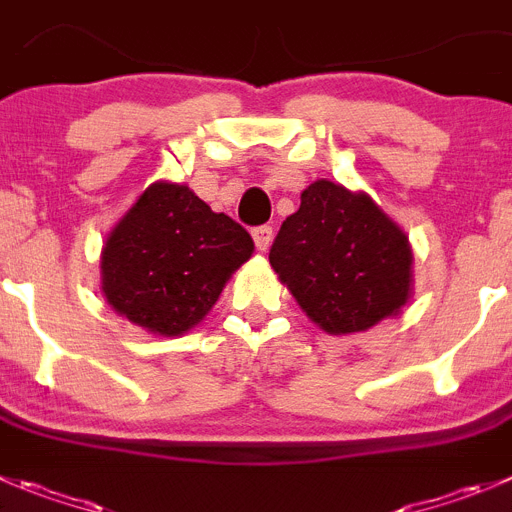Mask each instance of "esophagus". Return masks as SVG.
Listing matches in <instances>:
<instances>
[{
  "label": "esophagus",
  "instance_id": "1",
  "mask_svg": "<svg viewBox=\"0 0 512 512\" xmlns=\"http://www.w3.org/2000/svg\"><path fill=\"white\" fill-rule=\"evenodd\" d=\"M252 240H255L257 250L265 252L267 247L272 245V227H267V224H262V227H255V229H252Z\"/></svg>",
  "mask_w": 512,
  "mask_h": 512
}]
</instances>
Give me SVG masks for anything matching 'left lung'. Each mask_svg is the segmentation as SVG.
<instances>
[{"label": "left lung", "mask_w": 512, "mask_h": 512, "mask_svg": "<svg viewBox=\"0 0 512 512\" xmlns=\"http://www.w3.org/2000/svg\"><path fill=\"white\" fill-rule=\"evenodd\" d=\"M270 265L326 333L369 331L412 295V247L364 191L318 179L270 247Z\"/></svg>", "instance_id": "1"}]
</instances>
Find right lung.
I'll use <instances>...</instances> for the list:
<instances>
[{
	"mask_svg": "<svg viewBox=\"0 0 512 512\" xmlns=\"http://www.w3.org/2000/svg\"><path fill=\"white\" fill-rule=\"evenodd\" d=\"M252 250L242 224L212 212L189 186L156 181L108 234L100 288L136 326L181 336L204 321Z\"/></svg>",
	"mask_w": 512,
	"mask_h": 512,
	"instance_id": "right-lung-1",
	"label": "right lung"
}]
</instances>
